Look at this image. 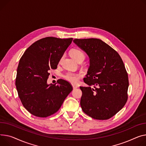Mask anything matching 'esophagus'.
Wrapping results in <instances>:
<instances>
[{
	"mask_svg": "<svg viewBox=\"0 0 146 146\" xmlns=\"http://www.w3.org/2000/svg\"><path fill=\"white\" fill-rule=\"evenodd\" d=\"M72 86H73V89H77V87H79V86L76 85V84H72Z\"/></svg>",
	"mask_w": 146,
	"mask_h": 146,
	"instance_id": "1",
	"label": "esophagus"
}]
</instances>
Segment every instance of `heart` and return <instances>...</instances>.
<instances>
[{
    "label": "heart",
    "mask_w": 146,
    "mask_h": 146,
    "mask_svg": "<svg viewBox=\"0 0 146 146\" xmlns=\"http://www.w3.org/2000/svg\"><path fill=\"white\" fill-rule=\"evenodd\" d=\"M70 55L77 62L80 60H83L85 57L84 52L80 48H73L70 51ZM63 77L65 80L67 81L73 83H76L79 82V79L82 77V74L73 72H67L63 76Z\"/></svg>",
    "instance_id": "1"
}]
</instances>
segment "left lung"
Masks as SVG:
<instances>
[{"mask_svg":"<svg viewBox=\"0 0 146 146\" xmlns=\"http://www.w3.org/2000/svg\"><path fill=\"white\" fill-rule=\"evenodd\" d=\"M90 58V66L80 86L81 108L97 120H108L117 113L127 102L128 74L119 53L99 38L73 40ZM93 85L94 88H91Z\"/></svg>","mask_w":146,"mask_h":146,"instance_id":"left-lung-1","label":"left lung"}]
</instances>
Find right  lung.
<instances>
[{
    "label": "right lung",
    "instance_id": "obj_1",
    "mask_svg": "<svg viewBox=\"0 0 146 146\" xmlns=\"http://www.w3.org/2000/svg\"><path fill=\"white\" fill-rule=\"evenodd\" d=\"M73 38L47 37L29 46L19 61L15 84L24 108L32 114L46 117L56 113L72 91V84L59 79L47 84L48 70L57 69Z\"/></svg>",
    "mask_w": 146,
    "mask_h": 146
}]
</instances>
